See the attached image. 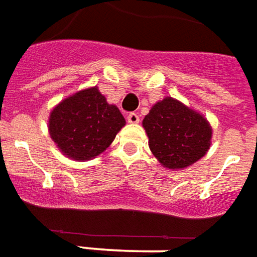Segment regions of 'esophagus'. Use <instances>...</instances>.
Returning a JSON list of instances; mask_svg holds the SVG:
<instances>
[{
    "label": "esophagus",
    "mask_w": 257,
    "mask_h": 257,
    "mask_svg": "<svg viewBox=\"0 0 257 257\" xmlns=\"http://www.w3.org/2000/svg\"><path fill=\"white\" fill-rule=\"evenodd\" d=\"M127 120H128V123L136 124V123L140 121V116H138V113H136V112H132V113L127 114Z\"/></svg>",
    "instance_id": "1"
}]
</instances>
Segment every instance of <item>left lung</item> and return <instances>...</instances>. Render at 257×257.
Here are the masks:
<instances>
[{
	"label": "left lung",
	"instance_id": "1",
	"mask_svg": "<svg viewBox=\"0 0 257 257\" xmlns=\"http://www.w3.org/2000/svg\"><path fill=\"white\" fill-rule=\"evenodd\" d=\"M143 125L152 154L169 169L191 166L210 147L212 128L207 120L170 96L149 110Z\"/></svg>",
	"mask_w": 257,
	"mask_h": 257
}]
</instances>
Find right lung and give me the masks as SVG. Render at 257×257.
<instances>
[{"mask_svg":"<svg viewBox=\"0 0 257 257\" xmlns=\"http://www.w3.org/2000/svg\"><path fill=\"white\" fill-rule=\"evenodd\" d=\"M124 124L119 109L94 87L62 101L51 112L48 128L63 154L88 161L102 154Z\"/></svg>","mask_w":257,"mask_h":257,"instance_id":"right-lung-1","label":"right lung"}]
</instances>
